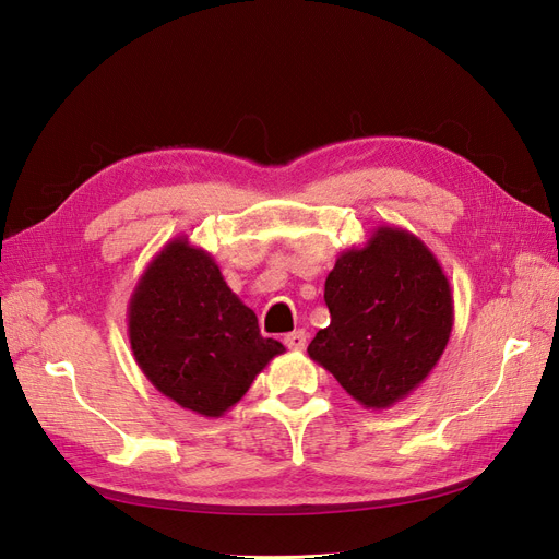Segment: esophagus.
<instances>
[{
    "mask_svg": "<svg viewBox=\"0 0 559 559\" xmlns=\"http://www.w3.org/2000/svg\"><path fill=\"white\" fill-rule=\"evenodd\" d=\"M284 345L289 347V349H306V345H308V333L306 331H294V333H286L284 335Z\"/></svg>",
    "mask_w": 559,
    "mask_h": 559,
    "instance_id": "esophagus-1",
    "label": "esophagus"
}]
</instances>
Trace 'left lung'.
I'll return each mask as SVG.
<instances>
[{"label": "left lung", "mask_w": 559, "mask_h": 559, "mask_svg": "<svg viewBox=\"0 0 559 559\" xmlns=\"http://www.w3.org/2000/svg\"><path fill=\"white\" fill-rule=\"evenodd\" d=\"M331 324L310 359L364 408L384 411L429 378L448 347L452 289L417 235L378 226L361 247L335 259L324 284Z\"/></svg>", "instance_id": "obj_1"}]
</instances>
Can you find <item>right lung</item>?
<instances>
[{"label":"right lung","mask_w":559,"mask_h":559,"mask_svg":"<svg viewBox=\"0 0 559 559\" xmlns=\"http://www.w3.org/2000/svg\"><path fill=\"white\" fill-rule=\"evenodd\" d=\"M134 361L158 392L202 417H222L286 352L230 292L210 251L186 235L167 242L128 302Z\"/></svg>","instance_id":"add662e5"}]
</instances>
